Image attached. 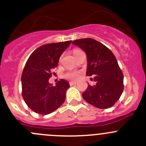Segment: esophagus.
I'll list each match as a JSON object with an SVG mask.
<instances>
[{
    "instance_id": "obj_1",
    "label": "esophagus",
    "mask_w": 146,
    "mask_h": 146,
    "mask_svg": "<svg viewBox=\"0 0 146 146\" xmlns=\"http://www.w3.org/2000/svg\"><path fill=\"white\" fill-rule=\"evenodd\" d=\"M76 84H77V82H70V86H72V85H76Z\"/></svg>"
}]
</instances>
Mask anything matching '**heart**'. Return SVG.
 Listing matches in <instances>:
<instances>
[{"label":"heart","instance_id":"heart-1","mask_svg":"<svg viewBox=\"0 0 146 146\" xmlns=\"http://www.w3.org/2000/svg\"><path fill=\"white\" fill-rule=\"evenodd\" d=\"M77 51H78V50H76V51H74V54L76 52H77ZM80 73L78 71H73V72H68V73H66L65 74V78H66L69 79V80H73V81H75V80H78L79 78H80Z\"/></svg>","mask_w":146,"mask_h":146}]
</instances>
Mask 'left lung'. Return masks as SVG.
<instances>
[{
  "mask_svg": "<svg viewBox=\"0 0 146 146\" xmlns=\"http://www.w3.org/2000/svg\"><path fill=\"white\" fill-rule=\"evenodd\" d=\"M87 55L88 76H93L96 85H88L82 93L87 102L100 109L112 107L123 90V75L113 53L104 44L91 38L73 41Z\"/></svg>",
  "mask_w": 146,
  "mask_h": 146,
  "instance_id": "left-lung-1",
  "label": "left lung"
}]
</instances>
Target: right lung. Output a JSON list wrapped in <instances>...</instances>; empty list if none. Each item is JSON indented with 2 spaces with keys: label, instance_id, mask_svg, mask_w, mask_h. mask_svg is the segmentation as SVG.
Masks as SVG:
<instances>
[{
  "label": "right lung",
  "instance_id": "obj_1",
  "mask_svg": "<svg viewBox=\"0 0 146 146\" xmlns=\"http://www.w3.org/2000/svg\"><path fill=\"white\" fill-rule=\"evenodd\" d=\"M72 41L44 44L29 56L22 74V95L27 105L35 112L48 114L62 105L68 82L61 79L56 86L49 83L51 70L58 66L61 54Z\"/></svg>",
  "mask_w": 146,
  "mask_h": 146
}]
</instances>
